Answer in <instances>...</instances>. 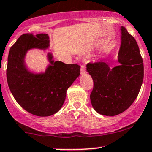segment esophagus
<instances>
[{
    "label": "esophagus",
    "instance_id": "1",
    "mask_svg": "<svg viewBox=\"0 0 152 152\" xmlns=\"http://www.w3.org/2000/svg\"><path fill=\"white\" fill-rule=\"evenodd\" d=\"M80 73L82 75L86 73V67H85V64H82L80 67Z\"/></svg>",
    "mask_w": 152,
    "mask_h": 152
}]
</instances>
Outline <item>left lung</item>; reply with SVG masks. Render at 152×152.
Masks as SVG:
<instances>
[{"mask_svg":"<svg viewBox=\"0 0 152 152\" xmlns=\"http://www.w3.org/2000/svg\"><path fill=\"white\" fill-rule=\"evenodd\" d=\"M119 65L105 62L88 63L87 71L93 80L90 100L95 110L113 116L125 111L137 98L144 79V64L135 39L121 26Z\"/></svg>","mask_w":152,"mask_h":152,"instance_id":"obj_1","label":"left lung"}]
</instances>
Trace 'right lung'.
<instances>
[{
  "label": "right lung",
  "mask_w": 152,
  "mask_h": 152,
  "mask_svg": "<svg viewBox=\"0 0 152 152\" xmlns=\"http://www.w3.org/2000/svg\"><path fill=\"white\" fill-rule=\"evenodd\" d=\"M47 34H24L11 47L8 57L6 77L9 89L17 103L28 113L37 116H49L60 110L66 93L80 74L76 64H64L53 60L44 73L34 74L26 67L25 56L31 49L49 48Z\"/></svg>",
  "instance_id": "add662e5"
}]
</instances>
